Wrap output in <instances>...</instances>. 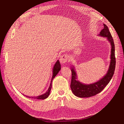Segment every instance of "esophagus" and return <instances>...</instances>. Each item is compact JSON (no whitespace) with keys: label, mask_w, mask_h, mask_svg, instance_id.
<instances>
[{"label":"esophagus","mask_w":124,"mask_h":124,"mask_svg":"<svg viewBox=\"0 0 124 124\" xmlns=\"http://www.w3.org/2000/svg\"><path fill=\"white\" fill-rule=\"evenodd\" d=\"M68 59V55L67 54H63L61 56V57H60V59H59V61L62 63L63 64V63H65L67 62Z\"/></svg>","instance_id":"obj_1"}]
</instances>
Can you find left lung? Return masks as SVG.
Masks as SVG:
<instances>
[{"instance_id":"8db88e82","label":"left lung","mask_w":124,"mask_h":124,"mask_svg":"<svg viewBox=\"0 0 124 124\" xmlns=\"http://www.w3.org/2000/svg\"><path fill=\"white\" fill-rule=\"evenodd\" d=\"M104 28L100 32L99 36L106 37L111 44V61L107 74L100 80L95 83L90 84H85L77 80V75L74 66L71 67V82L70 87L74 95L80 98H87L95 96L100 93L108 85L113 77L115 68V46L114 40L108 26L103 24Z\"/></svg>"}]
</instances>
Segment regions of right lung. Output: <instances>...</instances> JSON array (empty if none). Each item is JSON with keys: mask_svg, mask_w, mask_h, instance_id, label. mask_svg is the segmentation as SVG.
Segmentation results:
<instances>
[{"mask_svg": "<svg viewBox=\"0 0 124 124\" xmlns=\"http://www.w3.org/2000/svg\"><path fill=\"white\" fill-rule=\"evenodd\" d=\"M61 69V63H60L59 61H58L56 62L55 63V64L54 66L53 69V76H52V80H51V82L50 83V85L49 86V88H48V90L47 91V92L44 93V94L41 95L40 96H37V97H29V96H26L28 98H34V99H45L47 98V97H48V96L50 95V91L51 90V88H52V81H53V78L55 77V76L57 74V73L59 72V71H60V70Z\"/></svg>", "mask_w": 124, "mask_h": 124, "instance_id": "add662e5", "label": "right lung"}]
</instances>
